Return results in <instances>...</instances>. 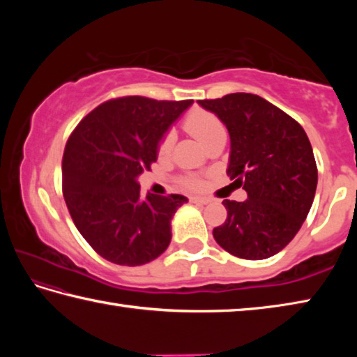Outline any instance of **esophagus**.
Instances as JSON below:
<instances>
[{
  "mask_svg": "<svg viewBox=\"0 0 357 357\" xmlns=\"http://www.w3.org/2000/svg\"><path fill=\"white\" fill-rule=\"evenodd\" d=\"M190 200L193 202V203H198V204H208L211 200L209 198H206V197H192Z\"/></svg>",
  "mask_w": 357,
  "mask_h": 357,
  "instance_id": "esophagus-1",
  "label": "esophagus"
}]
</instances>
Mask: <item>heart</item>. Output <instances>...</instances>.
I'll return each instance as SVG.
<instances>
[{
    "label": "heart",
    "instance_id": "heart-1",
    "mask_svg": "<svg viewBox=\"0 0 357 357\" xmlns=\"http://www.w3.org/2000/svg\"><path fill=\"white\" fill-rule=\"evenodd\" d=\"M184 129L195 137L197 140H200L204 146L217 135L225 134V129H223L220 119L214 113L202 110V108H195V110H192L187 114L184 119ZM173 142L174 135L172 132H167L159 140V144H157V153L160 155H167L172 151ZM184 184L190 187V189H197L200 185V181L193 176H187L184 178Z\"/></svg>",
    "mask_w": 357,
    "mask_h": 357
}]
</instances>
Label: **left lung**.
<instances>
[{"label":"left lung","instance_id":"8db88e82","mask_svg":"<svg viewBox=\"0 0 357 357\" xmlns=\"http://www.w3.org/2000/svg\"><path fill=\"white\" fill-rule=\"evenodd\" d=\"M227 126L231 151L227 174L247 192L223 200L227 220L213 229L223 250L244 259L279 253L299 231L315 198L318 170L298 121L257 94L198 100Z\"/></svg>","mask_w":357,"mask_h":357}]
</instances>
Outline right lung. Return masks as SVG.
Listing matches in <instances>:
<instances>
[{
  "instance_id": "1",
  "label": "right lung",
  "mask_w": 357,
  "mask_h": 357,
  "mask_svg": "<svg viewBox=\"0 0 357 357\" xmlns=\"http://www.w3.org/2000/svg\"><path fill=\"white\" fill-rule=\"evenodd\" d=\"M193 100L128 96L107 100L72 132L63 155V195L75 227L102 258L149 263L167 250L178 193L142 198L137 178L157 160V144Z\"/></svg>"
}]
</instances>
